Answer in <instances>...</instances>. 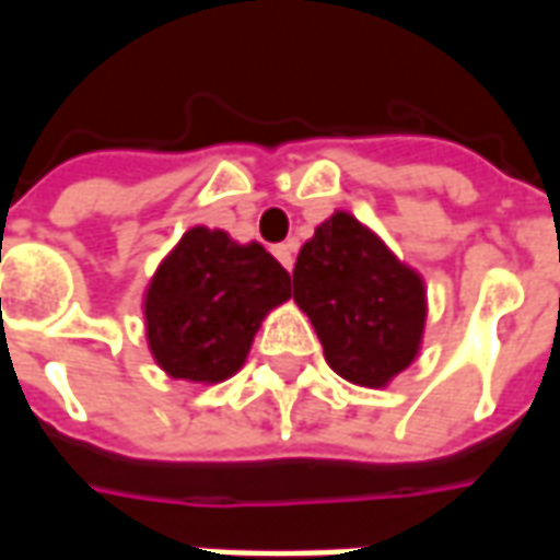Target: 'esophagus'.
<instances>
[{
    "label": "esophagus",
    "mask_w": 560,
    "mask_h": 560,
    "mask_svg": "<svg viewBox=\"0 0 560 560\" xmlns=\"http://www.w3.org/2000/svg\"><path fill=\"white\" fill-rule=\"evenodd\" d=\"M272 255L279 257V264L284 269H293V245L291 243H281L272 248Z\"/></svg>",
    "instance_id": "1"
}]
</instances>
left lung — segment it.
<instances>
[{"label": "left lung", "instance_id": "left-lung-1", "mask_svg": "<svg viewBox=\"0 0 560 560\" xmlns=\"http://www.w3.org/2000/svg\"><path fill=\"white\" fill-rule=\"evenodd\" d=\"M293 303L312 320L329 369L357 387H387L422 348V276L345 209L300 248Z\"/></svg>", "mask_w": 560, "mask_h": 560}]
</instances>
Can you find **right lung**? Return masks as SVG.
I'll use <instances>...</instances> for the list:
<instances>
[{"label":"right lung","instance_id":"right-lung-1","mask_svg":"<svg viewBox=\"0 0 560 560\" xmlns=\"http://www.w3.org/2000/svg\"><path fill=\"white\" fill-rule=\"evenodd\" d=\"M291 300V276L260 243L197 224L143 291L152 360L167 377L221 384L236 375L264 317Z\"/></svg>","mask_w":560,"mask_h":560}]
</instances>
